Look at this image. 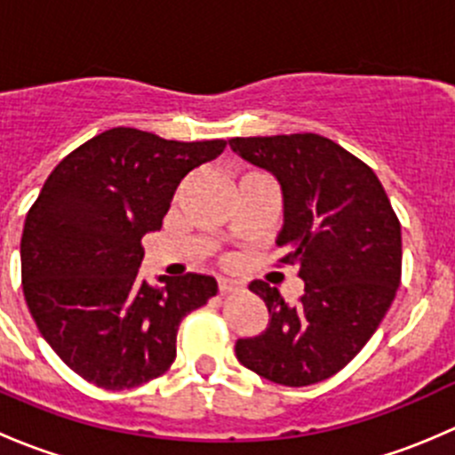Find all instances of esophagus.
<instances>
[{"label":"esophagus","mask_w":455,"mask_h":455,"mask_svg":"<svg viewBox=\"0 0 455 455\" xmlns=\"http://www.w3.org/2000/svg\"><path fill=\"white\" fill-rule=\"evenodd\" d=\"M218 283H220V292H224V295H227V292H235L242 288L240 282H235V279H227V277H220Z\"/></svg>","instance_id":"obj_1"}]
</instances>
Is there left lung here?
<instances>
[{"instance_id": "obj_1", "label": "left lung", "mask_w": 455, "mask_h": 455, "mask_svg": "<svg viewBox=\"0 0 455 455\" xmlns=\"http://www.w3.org/2000/svg\"><path fill=\"white\" fill-rule=\"evenodd\" d=\"M231 149L275 173L283 194L279 264H299L304 295L288 306L255 279L268 308L259 337L240 339L244 368L304 387L346 368L370 341L396 297L403 270L401 222L368 164L319 134L231 139Z\"/></svg>"}]
</instances>
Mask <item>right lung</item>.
<instances>
[{
	"label": "right lung",
	"mask_w": 455,
	"mask_h": 455,
	"mask_svg": "<svg viewBox=\"0 0 455 455\" xmlns=\"http://www.w3.org/2000/svg\"><path fill=\"white\" fill-rule=\"evenodd\" d=\"M224 147L114 127L44 182L21 233V286L39 332L81 379L103 389L158 379L176 359L180 321L218 295L211 275L158 286L139 282V266L182 178Z\"/></svg>",
	"instance_id": "right-lung-1"
}]
</instances>
